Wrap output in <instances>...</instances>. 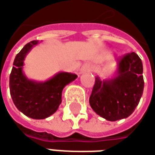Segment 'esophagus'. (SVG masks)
<instances>
[{
  "label": "esophagus",
  "instance_id": "esophagus-1",
  "mask_svg": "<svg viewBox=\"0 0 155 155\" xmlns=\"http://www.w3.org/2000/svg\"><path fill=\"white\" fill-rule=\"evenodd\" d=\"M92 69V66H91V64H89V63H86V64H84L81 68V72H87V71H90Z\"/></svg>",
  "mask_w": 155,
  "mask_h": 155
}]
</instances>
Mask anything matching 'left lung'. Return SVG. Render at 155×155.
<instances>
[{"label": "left lung", "mask_w": 155, "mask_h": 155, "mask_svg": "<svg viewBox=\"0 0 155 155\" xmlns=\"http://www.w3.org/2000/svg\"><path fill=\"white\" fill-rule=\"evenodd\" d=\"M141 58L135 52L117 59V70L110 79L95 78L89 103L97 114L108 121L130 116L142 96L144 81Z\"/></svg>", "instance_id": "1"}]
</instances>
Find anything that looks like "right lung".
Listing matches in <instances>:
<instances>
[{"mask_svg": "<svg viewBox=\"0 0 155 155\" xmlns=\"http://www.w3.org/2000/svg\"><path fill=\"white\" fill-rule=\"evenodd\" d=\"M38 44V40L30 42L16 55L9 77V88L14 104L19 111L33 119H45L57 110L63 88L77 75L60 72L45 81L29 80L23 72L24 60Z\"/></svg>", "mask_w": 155, "mask_h": 155, "instance_id": "right-lung-1", "label": "right lung"}]
</instances>
